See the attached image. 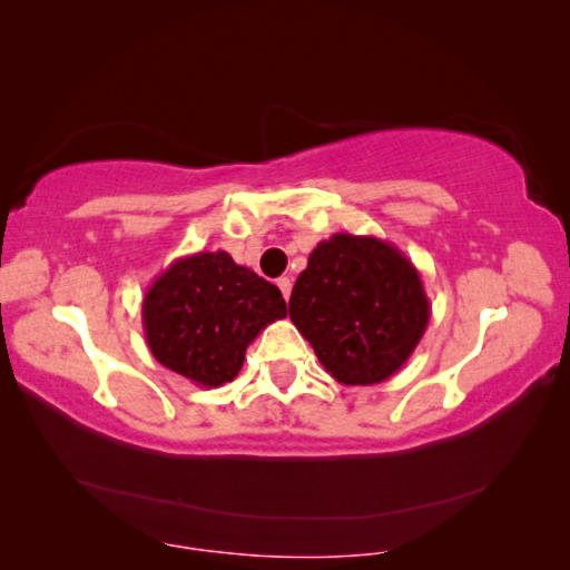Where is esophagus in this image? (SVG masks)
I'll list each match as a JSON object with an SVG mask.
<instances>
[{"label":"esophagus","instance_id":"34e87169","mask_svg":"<svg viewBox=\"0 0 570 570\" xmlns=\"http://www.w3.org/2000/svg\"><path fill=\"white\" fill-rule=\"evenodd\" d=\"M278 288H282V294H284V298H288V296H292V278H286V276H282V278H278Z\"/></svg>","mask_w":570,"mask_h":570}]
</instances>
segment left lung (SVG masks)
Returning a JSON list of instances; mask_svg holds the SVG:
<instances>
[{"label":"left lung","instance_id":"left-lung-1","mask_svg":"<svg viewBox=\"0 0 570 570\" xmlns=\"http://www.w3.org/2000/svg\"><path fill=\"white\" fill-rule=\"evenodd\" d=\"M288 316L342 384H380L410 360L430 322L420 272L390 240L334 234L308 254Z\"/></svg>","mask_w":570,"mask_h":570}]
</instances>
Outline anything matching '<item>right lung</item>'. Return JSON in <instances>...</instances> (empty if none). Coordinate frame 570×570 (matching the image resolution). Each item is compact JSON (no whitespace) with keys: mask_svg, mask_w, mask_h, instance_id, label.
Segmentation results:
<instances>
[{"mask_svg":"<svg viewBox=\"0 0 570 570\" xmlns=\"http://www.w3.org/2000/svg\"><path fill=\"white\" fill-rule=\"evenodd\" d=\"M284 316L282 292L226 250L176 258L142 298L153 356L206 390L234 380L248 344Z\"/></svg>","mask_w":570,"mask_h":570,"instance_id":"obj_1","label":"right lung"}]
</instances>
